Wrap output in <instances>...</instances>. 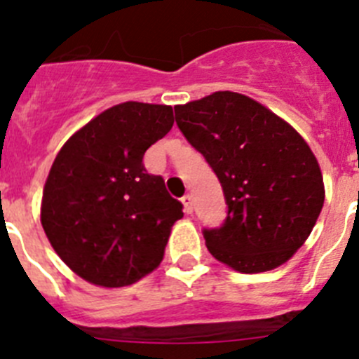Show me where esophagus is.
<instances>
[{"instance_id":"34e87169","label":"esophagus","mask_w":359,"mask_h":359,"mask_svg":"<svg viewBox=\"0 0 359 359\" xmlns=\"http://www.w3.org/2000/svg\"><path fill=\"white\" fill-rule=\"evenodd\" d=\"M182 201H183V207H185L187 214H192V208H194V203H192V196L185 194L182 198Z\"/></svg>"}]
</instances>
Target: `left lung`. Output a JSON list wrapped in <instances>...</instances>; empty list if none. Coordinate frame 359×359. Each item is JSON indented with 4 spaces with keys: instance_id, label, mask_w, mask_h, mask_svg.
Here are the masks:
<instances>
[{
    "instance_id": "8db88e82",
    "label": "left lung",
    "mask_w": 359,
    "mask_h": 359,
    "mask_svg": "<svg viewBox=\"0 0 359 359\" xmlns=\"http://www.w3.org/2000/svg\"><path fill=\"white\" fill-rule=\"evenodd\" d=\"M174 113L228 205L224 223L203 230L208 252L241 273L290 261L325 199L320 165L306 140L268 107L233 91H215Z\"/></svg>"
}]
</instances>
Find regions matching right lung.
Instances as JSON below:
<instances>
[{"mask_svg": "<svg viewBox=\"0 0 359 359\" xmlns=\"http://www.w3.org/2000/svg\"><path fill=\"white\" fill-rule=\"evenodd\" d=\"M172 123L170 106L118 104L79 129L53 161L41 224L66 266L95 286H129L163 259L183 205L145 170L144 154Z\"/></svg>", "mask_w": 359, "mask_h": 359, "instance_id": "add662e5", "label": "right lung"}]
</instances>
